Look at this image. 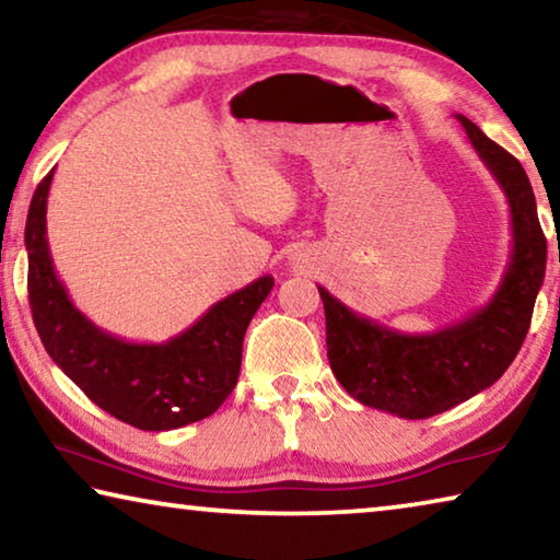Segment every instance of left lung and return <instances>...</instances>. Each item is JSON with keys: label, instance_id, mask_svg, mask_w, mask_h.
I'll return each instance as SVG.
<instances>
[{"label": "left lung", "instance_id": "obj_1", "mask_svg": "<svg viewBox=\"0 0 560 560\" xmlns=\"http://www.w3.org/2000/svg\"><path fill=\"white\" fill-rule=\"evenodd\" d=\"M457 120L504 189L511 214L509 264L487 306L434 334L407 336L355 314L318 287L326 308L328 363L338 383L358 402L405 420L450 410L504 375L528 334L546 277V236L524 167L469 118Z\"/></svg>", "mask_w": 560, "mask_h": 560}]
</instances>
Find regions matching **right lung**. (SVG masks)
Segmentation results:
<instances>
[{
  "label": "right lung",
  "mask_w": 560,
  "mask_h": 560,
  "mask_svg": "<svg viewBox=\"0 0 560 560\" xmlns=\"http://www.w3.org/2000/svg\"><path fill=\"white\" fill-rule=\"evenodd\" d=\"M54 170L30 205V303L46 353L101 410L138 430L165 432L205 420L234 390L249 320L273 289L271 277L230 293L165 343H132L98 328L69 299L46 240Z\"/></svg>",
  "instance_id": "add662e5"
}]
</instances>
